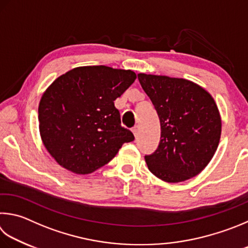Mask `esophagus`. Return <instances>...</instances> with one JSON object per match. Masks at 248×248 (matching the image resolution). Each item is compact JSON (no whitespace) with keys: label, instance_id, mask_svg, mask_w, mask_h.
<instances>
[{"label":"esophagus","instance_id":"esophagus-1","mask_svg":"<svg viewBox=\"0 0 248 248\" xmlns=\"http://www.w3.org/2000/svg\"><path fill=\"white\" fill-rule=\"evenodd\" d=\"M132 132H133V134H134V137H138L139 136V127H134L133 129H132Z\"/></svg>","mask_w":248,"mask_h":248}]
</instances>
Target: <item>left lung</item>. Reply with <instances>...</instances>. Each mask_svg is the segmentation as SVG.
<instances>
[{
  "label": "left lung",
  "mask_w": 248,
  "mask_h": 248,
  "mask_svg": "<svg viewBox=\"0 0 248 248\" xmlns=\"http://www.w3.org/2000/svg\"><path fill=\"white\" fill-rule=\"evenodd\" d=\"M160 120V142L145 156L151 172L168 183L202 172L213 159L221 137V117L214 97L193 81L139 74Z\"/></svg>",
  "instance_id": "1"
}]
</instances>
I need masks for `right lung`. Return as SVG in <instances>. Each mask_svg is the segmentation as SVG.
Listing matches in <instances>:
<instances>
[{"mask_svg": "<svg viewBox=\"0 0 248 248\" xmlns=\"http://www.w3.org/2000/svg\"><path fill=\"white\" fill-rule=\"evenodd\" d=\"M136 79L129 69L82 66L53 81L40 100L38 119L43 145L58 165L76 174L92 173L133 141L114 101Z\"/></svg>", "mask_w": 248, "mask_h": 248, "instance_id": "1", "label": "right lung"}]
</instances>
